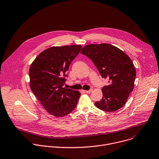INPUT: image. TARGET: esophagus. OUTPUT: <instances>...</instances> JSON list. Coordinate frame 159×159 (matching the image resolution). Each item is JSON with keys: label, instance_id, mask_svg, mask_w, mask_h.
I'll list each match as a JSON object with an SVG mask.
<instances>
[{"label": "esophagus", "instance_id": "34e87169", "mask_svg": "<svg viewBox=\"0 0 159 159\" xmlns=\"http://www.w3.org/2000/svg\"><path fill=\"white\" fill-rule=\"evenodd\" d=\"M92 89H90L89 90H84V92H85V93H90V92H92Z\"/></svg>", "mask_w": 159, "mask_h": 159}]
</instances>
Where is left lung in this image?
I'll return each instance as SVG.
<instances>
[{
    "mask_svg": "<svg viewBox=\"0 0 159 159\" xmlns=\"http://www.w3.org/2000/svg\"><path fill=\"white\" fill-rule=\"evenodd\" d=\"M92 60L102 78L109 85L102 89V98L95 106L105 112H114L122 107L134 89L136 70L129 57L111 44H89L80 51Z\"/></svg>",
    "mask_w": 159,
    "mask_h": 159,
    "instance_id": "8db88e82",
    "label": "left lung"
}]
</instances>
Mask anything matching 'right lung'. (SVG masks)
I'll use <instances>...</instances> for the list:
<instances>
[{"label":"right lung","mask_w":159,"mask_h":159,"mask_svg":"<svg viewBox=\"0 0 159 159\" xmlns=\"http://www.w3.org/2000/svg\"><path fill=\"white\" fill-rule=\"evenodd\" d=\"M80 45L52 47L35 58L29 69L30 89L50 114L61 117L75 108L80 93L63 87L67 71Z\"/></svg>","instance_id":"obj_1"}]
</instances>
